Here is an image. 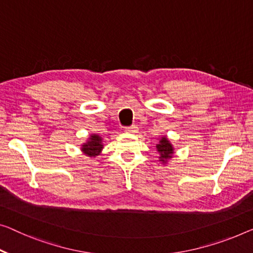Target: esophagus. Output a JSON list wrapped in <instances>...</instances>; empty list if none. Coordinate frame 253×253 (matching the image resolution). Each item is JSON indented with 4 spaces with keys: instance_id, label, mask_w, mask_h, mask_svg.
<instances>
[{
    "instance_id": "34e87169",
    "label": "esophagus",
    "mask_w": 253,
    "mask_h": 253,
    "mask_svg": "<svg viewBox=\"0 0 253 253\" xmlns=\"http://www.w3.org/2000/svg\"><path fill=\"white\" fill-rule=\"evenodd\" d=\"M138 129V127L136 125H131L129 127H126L125 131H127V133H136Z\"/></svg>"
}]
</instances>
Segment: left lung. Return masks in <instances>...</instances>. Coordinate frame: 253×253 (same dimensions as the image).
Masks as SVG:
<instances>
[{"mask_svg": "<svg viewBox=\"0 0 253 253\" xmlns=\"http://www.w3.org/2000/svg\"><path fill=\"white\" fill-rule=\"evenodd\" d=\"M157 150L160 154V161H163L164 164H166V161L168 159H170L172 153H174V148H172L167 137H161L159 144H157Z\"/></svg>", "mask_w": 253, "mask_h": 253, "instance_id": "obj_1", "label": "left lung"}]
</instances>
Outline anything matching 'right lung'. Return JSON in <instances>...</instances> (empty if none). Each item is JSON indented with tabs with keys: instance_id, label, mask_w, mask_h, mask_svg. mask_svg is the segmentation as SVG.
Wrapping results in <instances>:
<instances>
[{
	"instance_id": "obj_1",
	"label": "right lung",
	"mask_w": 253,
	"mask_h": 253,
	"mask_svg": "<svg viewBox=\"0 0 253 253\" xmlns=\"http://www.w3.org/2000/svg\"><path fill=\"white\" fill-rule=\"evenodd\" d=\"M103 149L102 144V138H101L99 135H90L88 141L83 145L82 151L84 152L86 156L88 157H95L101 152V150Z\"/></svg>"
}]
</instances>
